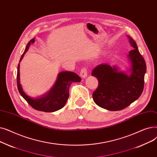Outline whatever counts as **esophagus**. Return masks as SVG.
Returning a JSON list of instances; mask_svg holds the SVG:
<instances>
[{
	"label": "esophagus",
	"mask_w": 157,
	"mask_h": 157,
	"mask_svg": "<svg viewBox=\"0 0 157 157\" xmlns=\"http://www.w3.org/2000/svg\"><path fill=\"white\" fill-rule=\"evenodd\" d=\"M80 75L82 78H85L86 77H87V69L86 68H84L81 70V71L80 72Z\"/></svg>",
	"instance_id": "esophagus-1"
}]
</instances>
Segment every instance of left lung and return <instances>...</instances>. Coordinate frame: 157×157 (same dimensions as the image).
I'll return each mask as SVG.
<instances>
[{
    "instance_id": "obj_1",
    "label": "left lung",
    "mask_w": 157,
    "mask_h": 157,
    "mask_svg": "<svg viewBox=\"0 0 157 157\" xmlns=\"http://www.w3.org/2000/svg\"><path fill=\"white\" fill-rule=\"evenodd\" d=\"M133 50L128 57L130 61V73L121 71L117 66L100 64L91 75L98 80V86L93 93V98L99 107L111 111L124 109L137 100L143 91L146 65L137 45L127 35Z\"/></svg>"
}]
</instances>
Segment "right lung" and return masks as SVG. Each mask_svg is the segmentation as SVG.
Segmentation results:
<instances>
[{
    "mask_svg": "<svg viewBox=\"0 0 157 157\" xmlns=\"http://www.w3.org/2000/svg\"><path fill=\"white\" fill-rule=\"evenodd\" d=\"M34 42V38H33L27 43L24 54L20 58V62L29 50L31 44ZM80 81L81 78L75 73L61 71L58 74L54 85L48 92L38 98H33L27 95L22 89L20 81V63L18 66L17 87L20 94L33 108L45 113H53L62 109L69 98L70 85L73 82H80Z\"/></svg>",
    "mask_w": 157,
    "mask_h": 157,
    "instance_id": "1",
    "label": "right lung"
}]
</instances>
